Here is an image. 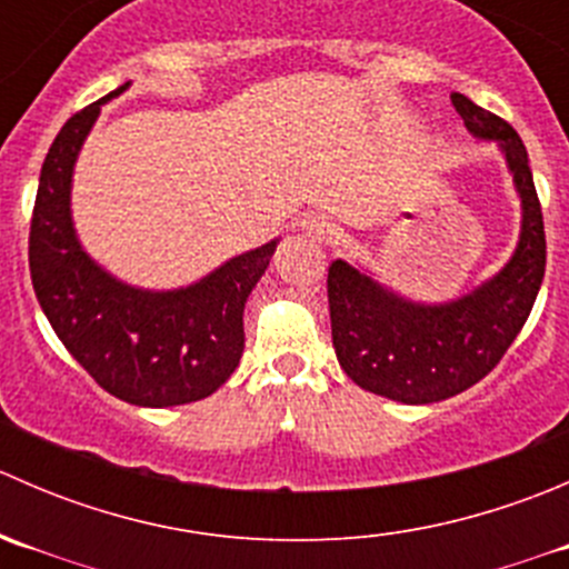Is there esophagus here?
Here are the masks:
<instances>
[{
    "label": "esophagus",
    "mask_w": 569,
    "mask_h": 569,
    "mask_svg": "<svg viewBox=\"0 0 569 569\" xmlns=\"http://www.w3.org/2000/svg\"><path fill=\"white\" fill-rule=\"evenodd\" d=\"M336 233H338V226L332 220H327V217H311V220L302 222V237L313 244L332 242Z\"/></svg>",
    "instance_id": "34e87169"
}]
</instances>
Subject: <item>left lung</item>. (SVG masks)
I'll return each mask as SVG.
<instances>
[{
  "label": "left lung",
  "instance_id": "obj_1",
  "mask_svg": "<svg viewBox=\"0 0 569 569\" xmlns=\"http://www.w3.org/2000/svg\"><path fill=\"white\" fill-rule=\"evenodd\" d=\"M476 140L496 142L520 198V237L509 261L468 295L418 302L375 272L336 258L327 269L332 347L349 380L401 405H432L490 375L529 319L545 278V226L529 153L498 114L451 93Z\"/></svg>",
  "mask_w": 569,
  "mask_h": 569
}]
</instances>
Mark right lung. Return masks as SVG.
<instances>
[{
	"instance_id": "add662e5",
	"label": "right lung",
	"mask_w": 569,
	"mask_h": 569,
	"mask_svg": "<svg viewBox=\"0 0 569 569\" xmlns=\"http://www.w3.org/2000/svg\"><path fill=\"white\" fill-rule=\"evenodd\" d=\"M129 84L73 114L51 142L32 211L30 274L57 338L104 391L137 407H176L211 396L239 366L244 302L280 239L178 289H140L88 256L71 214L73 168L101 107Z\"/></svg>"
}]
</instances>
